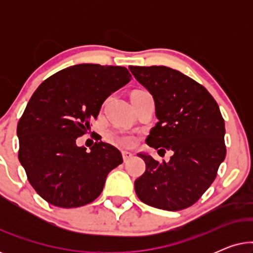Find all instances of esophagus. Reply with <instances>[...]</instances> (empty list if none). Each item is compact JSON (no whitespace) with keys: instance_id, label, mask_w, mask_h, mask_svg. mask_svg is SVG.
Masks as SVG:
<instances>
[{"instance_id":"esophagus-1","label":"esophagus","mask_w":253,"mask_h":253,"mask_svg":"<svg viewBox=\"0 0 253 253\" xmlns=\"http://www.w3.org/2000/svg\"><path fill=\"white\" fill-rule=\"evenodd\" d=\"M122 157L124 162H126L127 160H130V159L132 158V153H130V152L127 151H122Z\"/></svg>"}]
</instances>
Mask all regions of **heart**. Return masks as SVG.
I'll use <instances>...</instances> for the list:
<instances>
[{
  "label": "heart",
  "mask_w": 253,
  "mask_h": 253,
  "mask_svg": "<svg viewBox=\"0 0 253 253\" xmlns=\"http://www.w3.org/2000/svg\"><path fill=\"white\" fill-rule=\"evenodd\" d=\"M139 92V91H136ZM113 137L117 143L121 145H124V146H131L134 143V139L132 136L127 134L126 132H122V131H114L113 132Z\"/></svg>",
  "instance_id": "b5f03b06"
}]
</instances>
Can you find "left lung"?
<instances>
[{
  "label": "left lung",
  "instance_id": "1",
  "mask_svg": "<svg viewBox=\"0 0 253 253\" xmlns=\"http://www.w3.org/2000/svg\"><path fill=\"white\" fill-rule=\"evenodd\" d=\"M129 69L155 102L158 123L146 144L158 153L174 152L169 162L139 154L146 169L134 181L138 198L165 211L188 209L214 182L226 158V130L219 106L203 85L174 69Z\"/></svg>",
  "mask_w": 253,
  "mask_h": 253
}]
</instances>
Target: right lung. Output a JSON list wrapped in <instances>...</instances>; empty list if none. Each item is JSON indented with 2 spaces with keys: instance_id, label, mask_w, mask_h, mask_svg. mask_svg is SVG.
<instances>
[{
  "instance_id": "add662e5",
  "label": "right lung",
  "mask_w": 253,
  "mask_h": 253,
  "mask_svg": "<svg viewBox=\"0 0 253 253\" xmlns=\"http://www.w3.org/2000/svg\"><path fill=\"white\" fill-rule=\"evenodd\" d=\"M131 81L126 68L77 64L43 81L31 96L18 126V159L31 185L62 209L92 203L107 175L123 162L115 146L96 138L91 152L76 139L87 132L108 96Z\"/></svg>"
}]
</instances>
